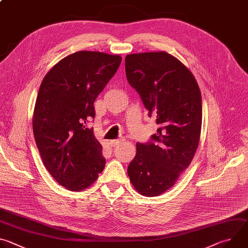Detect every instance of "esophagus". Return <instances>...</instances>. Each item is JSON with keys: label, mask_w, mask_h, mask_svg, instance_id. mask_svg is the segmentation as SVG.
Listing matches in <instances>:
<instances>
[{"label": "esophagus", "mask_w": 248, "mask_h": 248, "mask_svg": "<svg viewBox=\"0 0 248 248\" xmlns=\"http://www.w3.org/2000/svg\"><path fill=\"white\" fill-rule=\"evenodd\" d=\"M123 141H124L123 139H114V140H111V141H110V145L113 146V147H116L117 145H119L120 143H122Z\"/></svg>", "instance_id": "obj_1"}]
</instances>
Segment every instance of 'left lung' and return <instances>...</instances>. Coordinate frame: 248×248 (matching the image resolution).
I'll return each mask as SVG.
<instances>
[{
    "label": "left lung",
    "mask_w": 248,
    "mask_h": 248,
    "mask_svg": "<svg viewBox=\"0 0 248 248\" xmlns=\"http://www.w3.org/2000/svg\"><path fill=\"white\" fill-rule=\"evenodd\" d=\"M125 75L159 125L146 143H136L127 173L139 193L158 196L194 157L202 123L200 89L187 67L166 52L127 55Z\"/></svg>",
    "instance_id": "obj_1"
}]
</instances>
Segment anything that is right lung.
I'll list each match as a JSON object with an SVG mask.
<instances>
[{
    "mask_svg": "<svg viewBox=\"0 0 248 248\" xmlns=\"http://www.w3.org/2000/svg\"><path fill=\"white\" fill-rule=\"evenodd\" d=\"M122 57L80 51L54 65L44 78L35 104L33 133L43 164L62 186H90L106 159L93 129L94 102L115 76Z\"/></svg>",
    "mask_w": 248,
    "mask_h": 248,
    "instance_id": "1",
    "label": "right lung"
}]
</instances>
